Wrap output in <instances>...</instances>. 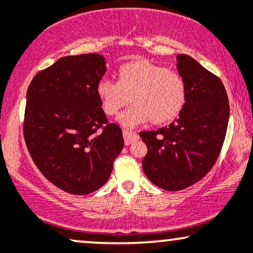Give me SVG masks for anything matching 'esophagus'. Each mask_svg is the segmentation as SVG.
I'll return each mask as SVG.
<instances>
[{"label": "esophagus", "mask_w": 253, "mask_h": 253, "mask_svg": "<svg viewBox=\"0 0 253 253\" xmlns=\"http://www.w3.org/2000/svg\"><path fill=\"white\" fill-rule=\"evenodd\" d=\"M123 134H124L125 144H126L127 146L133 144V142H135L136 140L139 139V135L134 132H130V130H124Z\"/></svg>", "instance_id": "34e87169"}]
</instances>
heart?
Here are the masks:
<instances>
[{"label":"heart","instance_id":"heart-1","mask_svg":"<svg viewBox=\"0 0 253 253\" xmlns=\"http://www.w3.org/2000/svg\"><path fill=\"white\" fill-rule=\"evenodd\" d=\"M97 95L108 115H115L129 100L133 106L119 117L125 128L147 123H169L178 117L186 102V84L180 74L148 61H135L121 66L118 81L102 79Z\"/></svg>","mask_w":253,"mask_h":253}]
</instances>
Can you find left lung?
I'll return each mask as SVG.
<instances>
[{"label": "left lung", "mask_w": 253, "mask_h": 253, "mask_svg": "<svg viewBox=\"0 0 253 253\" xmlns=\"http://www.w3.org/2000/svg\"><path fill=\"white\" fill-rule=\"evenodd\" d=\"M176 69L186 84V102L169 126L140 132L147 146L142 169L151 182L180 191L208 174L220 153L230 107L219 78L193 57L176 55Z\"/></svg>", "instance_id": "1"}]
</instances>
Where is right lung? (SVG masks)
<instances>
[{
  "mask_svg": "<svg viewBox=\"0 0 253 253\" xmlns=\"http://www.w3.org/2000/svg\"><path fill=\"white\" fill-rule=\"evenodd\" d=\"M105 73L100 54L65 56L39 72L27 90V147L42 174L67 193L102 187L124 147L123 130L108 124L97 95Z\"/></svg>",
  "mask_w": 253,
  "mask_h": 253,
  "instance_id": "1",
  "label": "right lung"
}]
</instances>
